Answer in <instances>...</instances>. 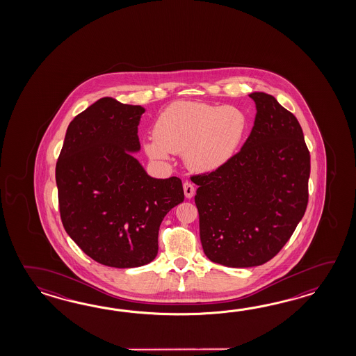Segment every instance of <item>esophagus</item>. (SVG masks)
Segmentation results:
<instances>
[{
	"mask_svg": "<svg viewBox=\"0 0 356 356\" xmlns=\"http://www.w3.org/2000/svg\"><path fill=\"white\" fill-rule=\"evenodd\" d=\"M183 191H184V196L187 197V198H192L193 195H195V187H193V184L189 183V181H184Z\"/></svg>",
	"mask_w": 356,
	"mask_h": 356,
	"instance_id": "1",
	"label": "esophagus"
}]
</instances>
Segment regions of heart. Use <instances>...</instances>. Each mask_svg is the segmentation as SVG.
I'll use <instances>...</instances> for the list:
<instances>
[{
  "instance_id": "b5f03b06",
  "label": "heart",
  "mask_w": 356,
  "mask_h": 356,
  "mask_svg": "<svg viewBox=\"0 0 356 356\" xmlns=\"http://www.w3.org/2000/svg\"><path fill=\"white\" fill-rule=\"evenodd\" d=\"M248 117L241 108L197 102H175L158 115L154 138L144 143L154 160H167L169 152L184 154L195 172L216 170L234 156L248 131Z\"/></svg>"
}]
</instances>
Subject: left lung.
I'll list each match as a JSON object with an SVG mask.
<instances>
[{"label": "left lung", "instance_id": "1", "mask_svg": "<svg viewBox=\"0 0 356 356\" xmlns=\"http://www.w3.org/2000/svg\"><path fill=\"white\" fill-rule=\"evenodd\" d=\"M256 118L232 159L191 177L206 257L227 267L264 265L286 244L308 204L310 155L302 129L273 95L252 92Z\"/></svg>", "mask_w": 356, "mask_h": 356}]
</instances>
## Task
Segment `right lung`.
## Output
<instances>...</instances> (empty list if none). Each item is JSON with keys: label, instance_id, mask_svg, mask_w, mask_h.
I'll return each instance as SVG.
<instances>
[{"label": "right lung", "instance_id": "add662e5", "mask_svg": "<svg viewBox=\"0 0 356 356\" xmlns=\"http://www.w3.org/2000/svg\"><path fill=\"white\" fill-rule=\"evenodd\" d=\"M141 106L102 98L68 124L56 164L60 220L71 239L102 265L131 268L158 254L168 212L184 200L177 177L156 179L140 152Z\"/></svg>", "mask_w": 356, "mask_h": 356}]
</instances>
